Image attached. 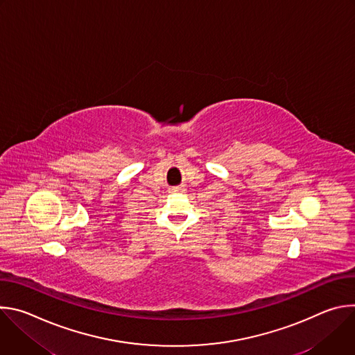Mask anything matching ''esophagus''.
Wrapping results in <instances>:
<instances>
[{"mask_svg":"<svg viewBox=\"0 0 355 355\" xmlns=\"http://www.w3.org/2000/svg\"><path fill=\"white\" fill-rule=\"evenodd\" d=\"M175 191H178V189H175Z\"/></svg>","mask_w":355,"mask_h":355,"instance_id":"34e87169","label":"esophagus"}]
</instances>
